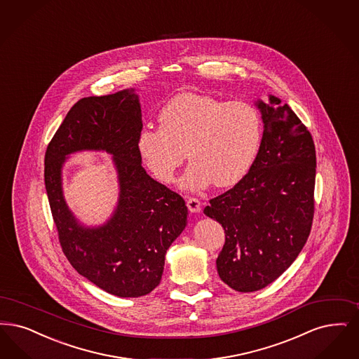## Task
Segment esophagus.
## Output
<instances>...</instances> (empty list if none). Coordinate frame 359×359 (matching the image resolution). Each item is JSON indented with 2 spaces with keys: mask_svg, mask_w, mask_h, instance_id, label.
I'll return each mask as SVG.
<instances>
[{
  "mask_svg": "<svg viewBox=\"0 0 359 359\" xmlns=\"http://www.w3.org/2000/svg\"><path fill=\"white\" fill-rule=\"evenodd\" d=\"M187 207L191 212H201V203L198 198L194 196H188L187 198Z\"/></svg>",
  "mask_w": 359,
  "mask_h": 359,
  "instance_id": "esophagus-1",
  "label": "esophagus"
}]
</instances>
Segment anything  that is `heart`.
Returning a JSON list of instances; mask_svg holds the SVG:
<instances>
[{"label":"heart","mask_w":359,"mask_h":359,"mask_svg":"<svg viewBox=\"0 0 359 359\" xmlns=\"http://www.w3.org/2000/svg\"><path fill=\"white\" fill-rule=\"evenodd\" d=\"M158 127L139 135V151L163 183H172L188 151L191 165L183 186L201 189L214 183H238L257 158L262 140L258 111L245 101H223L199 93H182L158 114Z\"/></svg>","instance_id":"heart-1"}]
</instances>
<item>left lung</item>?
<instances>
[{
    "instance_id": "1",
    "label": "left lung",
    "mask_w": 359,
    "mask_h": 359,
    "mask_svg": "<svg viewBox=\"0 0 359 359\" xmlns=\"http://www.w3.org/2000/svg\"><path fill=\"white\" fill-rule=\"evenodd\" d=\"M270 101L258 102L264 130L250 171L204 208L226 233L217 273L241 292L264 288L286 271L307 242L316 211L313 136L287 104Z\"/></svg>"
}]
</instances>
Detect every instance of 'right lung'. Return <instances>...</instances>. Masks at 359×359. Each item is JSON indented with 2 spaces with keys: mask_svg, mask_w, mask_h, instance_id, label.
Wrapping results in <instances>:
<instances>
[{
  "mask_svg": "<svg viewBox=\"0 0 359 359\" xmlns=\"http://www.w3.org/2000/svg\"><path fill=\"white\" fill-rule=\"evenodd\" d=\"M142 129L135 93L84 97L65 116L45 152V188L64 255L77 273L120 298L143 297L158 287L165 252L187 224L184 199L142 165ZM83 149L112 153L119 172V205L99 229L79 226L62 198V163Z\"/></svg>",
  "mask_w": 359,
  "mask_h": 359,
  "instance_id": "add662e5",
  "label": "right lung"
}]
</instances>
